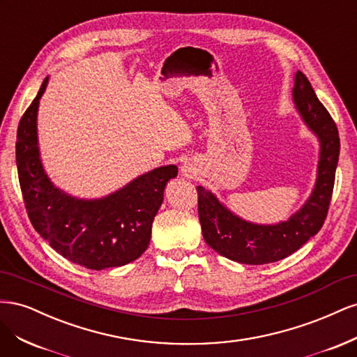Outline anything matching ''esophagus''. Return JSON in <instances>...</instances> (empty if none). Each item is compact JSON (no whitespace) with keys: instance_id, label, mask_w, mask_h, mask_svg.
Returning <instances> with one entry per match:
<instances>
[{"instance_id":"esophagus-1","label":"esophagus","mask_w":357,"mask_h":357,"mask_svg":"<svg viewBox=\"0 0 357 357\" xmlns=\"http://www.w3.org/2000/svg\"><path fill=\"white\" fill-rule=\"evenodd\" d=\"M193 169H195V168H193V167L189 164V162H185V164H183V167H181V172H183V174H185L186 177H192V176H193V172H195Z\"/></svg>"}]
</instances>
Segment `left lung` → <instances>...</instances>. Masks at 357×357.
I'll list each match as a JSON object with an SVG mask.
<instances>
[{
	"mask_svg": "<svg viewBox=\"0 0 357 357\" xmlns=\"http://www.w3.org/2000/svg\"><path fill=\"white\" fill-rule=\"evenodd\" d=\"M294 101L307 126L320 139L317 181L304 207L278 225H255L236 218L211 192L197 188L204 240L231 261L248 265L277 262L295 253L325 223L340 156L338 128L301 71L295 75Z\"/></svg>",
	"mask_w": 357,
	"mask_h": 357,
	"instance_id": "8db88e82",
	"label": "left lung"
}]
</instances>
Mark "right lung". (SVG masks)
<instances>
[{
    "label": "right lung",
    "instance_id": "add662e5",
    "mask_svg": "<svg viewBox=\"0 0 357 357\" xmlns=\"http://www.w3.org/2000/svg\"><path fill=\"white\" fill-rule=\"evenodd\" d=\"M47 80L17 126L16 165L28 218L50 247L74 264L100 271L132 262L150 243L164 189L177 167H159L101 199L61 192L43 169L37 147V110Z\"/></svg>",
    "mask_w": 357,
    "mask_h": 357
}]
</instances>
